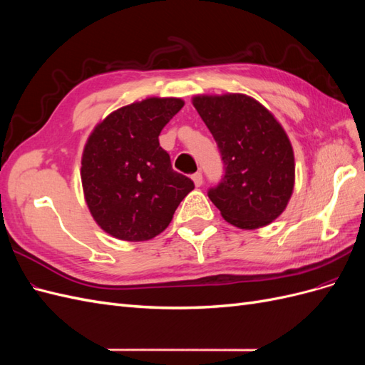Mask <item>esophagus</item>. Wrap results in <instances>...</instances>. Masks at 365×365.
Masks as SVG:
<instances>
[{
    "instance_id": "esophagus-1",
    "label": "esophagus",
    "mask_w": 365,
    "mask_h": 365,
    "mask_svg": "<svg viewBox=\"0 0 365 365\" xmlns=\"http://www.w3.org/2000/svg\"><path fill=\"white\" fill-rule=\"evenodd\" d=\"M192 180H193V182H195L196 187H200V185L202 184V173H201V172L193 173V175H192Z\"/></svg>"
}]
</instances>
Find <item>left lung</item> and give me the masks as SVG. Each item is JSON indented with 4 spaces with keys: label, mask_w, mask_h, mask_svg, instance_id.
I'll list each match as a JSON object with an SVG mask.
<instances>
[{
    "label": "left lung",
    "mask_w": 365,
    "mask_h": 365,
    "mask_svg": "<svg viewBox=\"0 0 365 365\" xmlns=\"http://www.w3.org/2000/svg\"><path fill=\"white\" fill-rule=\"evenodd\" d=\"M193 106L224 161V178L208 197L231 225L271 224L288 205L295 178L294 150L282 125L245 94L196 96Z\"/></svg>",
    "instance_id": "8db88e82"
}]
</instances>
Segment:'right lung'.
<instances>
[{"mask_svg":"<svg viewBox=\"0 0 365 365\" xmlns=\"http://www.w3.org/2000/svg\"><path fill=\"white\" fill-rule=\"evenodd\" d=\"M184 106L181 98L150 97L98 123L82 155L88 208L103 231L121 240H149L168 228L195 184L175 172L160 132Z\"/></svg>","mask_w":365,"mask_h":365,"instance_id":"right-lung-1","label":"right lung"}]
</instances>
